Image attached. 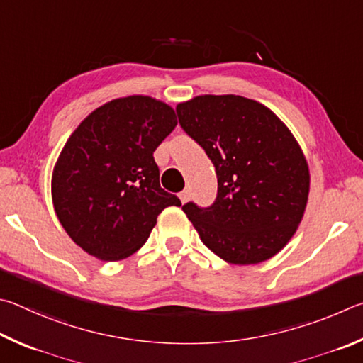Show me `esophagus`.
<instances>
[{
    "label": "esophagus",
    "mask_w": 363,
    "mask_h": 363,
    "mask_svg": "<svg viewBox=\"0 0 363 363\" xmlns=\"http://www.w3.org/2000/svg\"><path fill=\"white\" fill-rule=\"evenodd\" d=\"M178 198H180V201L183 202V204H186V202L189 201V198H191V193H189V189H183V191L178 194Z\"/></svg>",
    "instance_id": "34e87169"
}]
</instances>
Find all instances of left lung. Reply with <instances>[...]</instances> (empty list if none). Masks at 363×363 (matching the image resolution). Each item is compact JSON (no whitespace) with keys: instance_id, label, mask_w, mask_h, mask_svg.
Returning <instances> with one entry per match:
<instances>
[{"instance_id":"8db88e82","label":"left lung","mask_w":363,"mask_h":363,"mask_svg":"<svg viewBox=\"0 0 363 363\" xmlns=\"http://www.w3.org/2000/svg\"><path fill=\"white\" fill-rule=\"evenodd\" d=\"M180 125L217 170L213 204L183 212L215 255L258 264L294 238L306 211L309 167L294 133L268 106L240 95H198L177 105Z\"/></svg>"}]
</instances>
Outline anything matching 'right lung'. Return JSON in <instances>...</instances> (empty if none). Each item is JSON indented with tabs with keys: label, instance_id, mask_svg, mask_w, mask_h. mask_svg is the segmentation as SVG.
Listing matches in <instances>:
<instances>
[{
	"label": "right lung",
	"instance_id": "obj_1",
	"mask_svg": "<svg viewBox=\"0 0 363 363\" xmlns=\"http://www.w3.org/2000/svg\"><path fill=\"white\" fill-rule=\"evenodd\" d=\"M174 108L148 95L114 99L67 140L52 172L57 218L76 245L104 262L135 253L165 207L182 202L159 185L152 152L175 129Z\"/></svg>",
	"mask_w": 363,
	"mask_h": 363
}]
</instances>
